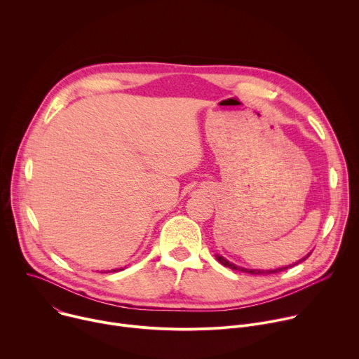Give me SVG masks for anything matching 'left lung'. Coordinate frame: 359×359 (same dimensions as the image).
<instances>
[{
    "instance_id": "left-lung-1",
    "label": "left lung",
    "mask_w": 359,
    "mask_h": 359,
    "mask_svg": "<svg viewBox=\"0 0 359 359\" xmlns=\"http://www.w3.org/2000/svg\"><path fill=\"white\" fill-rule=\"evenodd\" d=\"M311 254V252H310ZM310 254L309 255H305L304 259H301L299 262H297L295 264H299L301 262H304V260H306L310 257ZM216 259L219 260V263H222L224 267H229V269H231V270H234V271H243V273H248V274H252V276H266V274H274V273H278V271H284V270H287V269H290V267H292V266H295V264H292V266H288V267H281V269H276V270H248V269H243V267H237V266H234L233 263H229L226 259H223L222 255H216Z\"/></svg>"
}]
</instances>
